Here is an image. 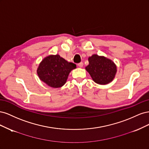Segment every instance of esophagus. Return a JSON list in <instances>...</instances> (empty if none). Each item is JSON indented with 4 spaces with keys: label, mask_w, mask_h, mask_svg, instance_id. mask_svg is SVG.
<instances>
[{
    "label": "esophagus",
    "mask_w": 149,
    "mask_h": 149,
    "mask_svg": "<svg viewBox=\"0 0 149 149\" xmlns=\"http://www.w3.org/2000/svg\"><path fill=\"white\" fill-rule=\"evenodd\" d=\"M78 66L79 68H82V67L83 66V62L79 63L78 64Z\"/></svg>",
    "instance_id": "34e87169"
}]
</instances>
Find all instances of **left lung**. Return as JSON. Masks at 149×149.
<instances>
[{
	"mask_svg": "<svg viewBox=\"0 0 149 149\" xmlns=\"http://www.w3.org/2000/svg\"><path fill=\"white\" fill-rule=\"evenodd\" d=\"M89 65L85 69L94 82L104 85L113 81L117 73V66L111 60L94 54L88 58Z\"/></svg>",
	"mask_w": 149,
	"mask_h": 149,
	"instance_id": "1",
	"label": "left lung"
}]
</instances>
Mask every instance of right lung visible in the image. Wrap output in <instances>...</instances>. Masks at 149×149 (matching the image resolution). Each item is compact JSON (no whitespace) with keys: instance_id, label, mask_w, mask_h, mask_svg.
I'll list each match as a JSON object with an SVG mask.
<instances>
[{"instance_id":"right-lung-1","label":"right lung","mask_w":149,"mask_h":149,"mask_svg":"<svg viewBox=\"0 0 149 149\" xmlns=\"http://www.w3.org/2000/svg\"><path fill=\"white\" fill-rule=\"evenodd\" d=\"M76 68L75 64L68 62L59 55H51L40 62L37 72L40 80L48 86L58 88L66 83L70 73Z\"/></svg>"}]
</instances>
